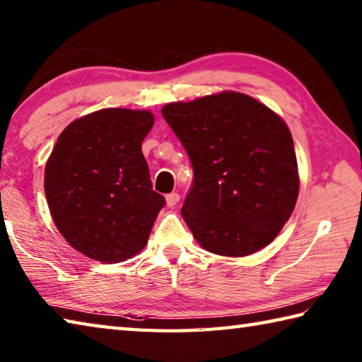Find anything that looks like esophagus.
I'll use <instances>...</instances> for the list:
<instances>
[{"instance_id": "esophagus-1", "label": "esophagus", "mask_w": 362, "mask_h": 362, "mask_svg": "<svg viewBox=\"0 0 362 362\" xmlns=\"http://www.w3.org/2000/svg\"><path fill=\"white\" fill-rule=\"evenodd\" d=\"M179 199H180V194H179V193H175V192L169 193V194L166 196V203H168V206H169V207L175 206L177 203H179Z\"/></svg>"}]
</instances>
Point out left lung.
Returning a JSON list of instances; mask_svg holds the SVG:
<instances>
[{"mask_svg":"<svg viewBox=\"0 0 362 362\" xmlns=\"http://www.w3.org/2000/svg\"><path fill=\"white\" fill-rule=\"evenodd\" d=\"M161 115L193 168L182 216L196 241L228 257L254 254L272 243L298 194L286 122L240 93L168 103Z\"/></svg>","mask_w":362,"mask_h":362,"instance_id":"1","label":"left lung"}]
</instances>
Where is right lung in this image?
Returning <instances> with one entry per match:
<instances>
[{
  "label": "right lung",
  "instance_id": "add662e5",
  "mask_svg": "<svg viewBox=\"0 0 362 362\" xmlns=\"http://www.w3.org/2000/svg\"><path fill=\"white\" fill-rule=\"evenodd\" d=\"M151 127L150 112L99 110L66 126L47 159L45 193L54 223L90 259L118 263L137 254L166 204L142 153Z\"/></svg>",
  "mask_w": 362,
  "mask_h": 362
}]
</instances>
